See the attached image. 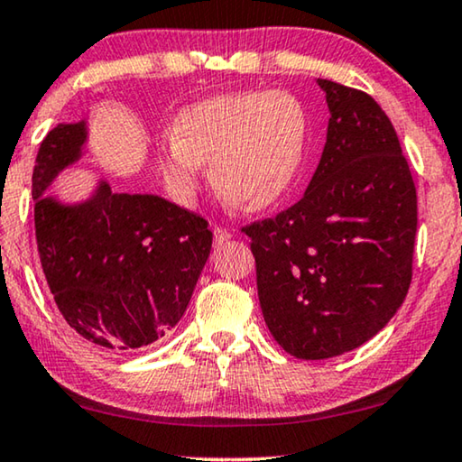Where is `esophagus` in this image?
Masks as SVG:
<instances>
[{
    "instance_id": "obj_1",
    "label": "esophagus",
    "mask_w": 462,
    "mask_h": 462,
    "mask_svg": "<svg viewBox=\"0 0 462 462\" xmlns=\"http://www.w3.org/2000/svg\"><path fill=\"white\" fill-rule=\"evenodd\" d=\"M211 232H213V243H216V246L228 243L230 236H232L230 230L224 228V226H213Z\"/></svg>"
}]
</instances>
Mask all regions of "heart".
I'll return each mask as SVG.
<instances>
[{
	"mask_svg": "<svg viewBox=\"0 0 462 462\" xmlns=\"http://www.w3.org/2000/svg\"><path fill=\"white\" fill-rule=\"evenodd\" d=\"M307 109L286 91L219 95L182 109L157 168L176 201L197 195L201 165L213 190L238 211H263L291 195L307 147Z\"/></svg>",
	"mask_w": 462,
	"mask_h": 462,
	"instance_id": "obj_1",
	"label": "heart"
}]
</instances>
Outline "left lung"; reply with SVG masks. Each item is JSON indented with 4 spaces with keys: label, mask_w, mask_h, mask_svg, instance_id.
I'll return each mask as SVG.
<instances>
[{
    "label": "left lung",
    "mask_w": 462,
    "mask_h": 462,
    "mask_svg": "<svg viewBox=\"0 0 462 462\" xmlns=\"http://www.w3.org/2000/svg\"><path fill=\"white\" fill-rule=\"evenodd\" d=\"M329 107L321 162L300 201L243 226L263 319L297 359L348 353L407 297L417 190L396 130L365 91L319 79Z\"/></svg>",
    "instance_id": "1"
}]
</instances>
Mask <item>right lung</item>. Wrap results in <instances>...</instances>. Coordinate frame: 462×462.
Returning <instances> with one entry per match:
<instances>
[{
	"instance_id": "obj_1",
	"label": "right lung",
	"mask_w": 462,
	"mask_h": 462,
	"mask_svg": "<svg viewBox=\"0 0 462 462\" xmlns=\"http://www.w3.org/2000/svg\"><path fill=\"white\" fill-rule=\"evenodd\" d=\"M85 122L58 124L32 168L34 236L47 286L74 332L106 350L163 338L187 311L211 251L208 219L157 195L112 192L61 205L43 190L79 160Z\"/></svg>"
}]
</instances>
